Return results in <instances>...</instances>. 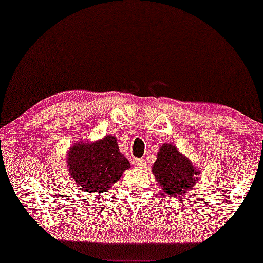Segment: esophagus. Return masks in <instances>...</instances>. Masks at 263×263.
Listing matches in <instances>:
<instances>
[{
	"instance_id": "obj_1",
	"label": "esophagus",
	"mask_w": 263,
	"mask_h": 263,
	"mask_svg": "<svg viewBox=\"0 0 263 263\" xmlns=\"http://www.w3.org/2000/svg\"><path fill=\"white\" fill-rule=\"evenodd\" d=\"M134 164L139 167H144L147 165V162H145V160H143V158H141V160H135Z\"/></svg>"
}]
</instances>
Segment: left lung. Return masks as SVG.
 <instances>
[{
    "label": "left lung",
    "mask_w": 263,
    "mask_h": 263,
    "mask_svg": "<svg viewBox=\"0 0 263 263\" xmlns=\"http://www.w3.org/2000/svg\"><path fill=\"white\" fill-rule=\"evenodd\" d=\"M153 172L163 191L179 197L193 187L199 171L172 144H163L154 163Z\"/></svg>",
    "instance_id": "obj_1"
}]
</instances>
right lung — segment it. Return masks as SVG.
Here are the masks:
<instances>
[{
	"mask_svg": "<svg viewBox=\"0 0 263 263\" xmlns=\"http://www.w3.org/2000/svg\"><path fill=\"white\" fill-rule=\"evenodd\" d=\"M67 160L71 177L80 190L97 195L109 190L130 166L111 136H105L92 144H76L70 149Z\"/></svg>",
	"mask_w": 263,
	"mask_h": 263,
	"instance_id": "obj_1",
	"label": "right lung"
}]
</instances>
